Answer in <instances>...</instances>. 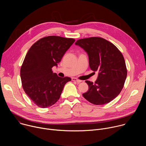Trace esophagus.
Returning <instances> with one entry per match:
<instances>
[{"mask_svg":"<svg viewBox=\"0 0 146 146\" xmlns=\"http://www.w3.org/2000/svg\"><path fill=\"white\" fill-rule=\"evenodd\" d=\"M72 81H76V82H78V83H80V82H81L82 81L81 80H79V79H77V78H72Z\"/></svg>","mask_w":146,"mask_h":146,"instance_id":"obj_1","label":"esophagus"}]
</instances>
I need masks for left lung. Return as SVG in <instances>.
Segmentation results:
<instances>
[{
	"label": "left lung",
	"mask_w": 146,
	"mask_h": 146,
	"mask_svg": "<svg viewBox=\"0 0 146 146\" xmlns=\"http://www.w3.org/2000/svg\"><path fill=\"white\" fill-rule=\"evenodd\" d=\"M75 44L87 52L91 69L99 72L95 83L86 81L89 88L82 96L95 105L109 103L119 94L127 78L122 53L113 43L100 37L79 39Z\"/></svg>",
	"instance_id": "8db88e82"
}]
</instances>
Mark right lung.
<instances>
[{"mask_svg": "<svg viewBox=\"0 0 146 146\" xmlns=\"http://www.w3.org/2000/svg\"><path fill=\"white\" fill-rule=\"evenodd\" d=\"M75 40L49 36L35 42L28 51L21 67L20 76L25 92L38 107L47 108L59 100L65 85L71 78L53 73Z\"/></svg>", "mask_w": 146, "mask_h": 146, "instance_id": "obj_1", "label": "right lung"}]
</instances>
